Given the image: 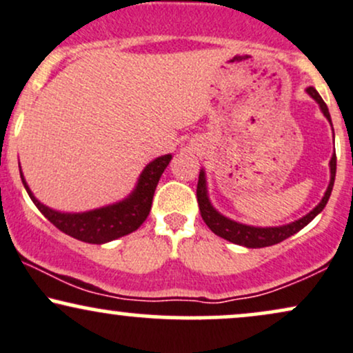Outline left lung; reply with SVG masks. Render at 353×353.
I'll return each instance as SVG.
<instances>
[{
	"instance_id": "obj_1",
	"label": "left lung",
	"mask_w": 353,
	"mask_h": 353,
	"mask_svg": "<svg viewBox=\"0 0 353 353\" xmlns=\"http://www.w3.org/2000/svg\"><path fill=\"white\" fill-rule=\"evenodd\" d=\"M305 92L312 97L314 100L319 103L321 112L324 113V117L330 121L332 125V120H330V113L327 105L322 100V97L317 93V90L314 87H307ZM330 182L327 185V190L322 197V201L317 203L314 209L305 214L303 219L294 220V222L288 223V225H281V227H253V225H245V223H239L235 220L227 219L225 215L220 214L214 209L209 201V194H207V181H205V171H201L199 174V182H197V202H199V209H201V215L203 219V222L207 223V227L210 228L215 235L222 236V239L232 241V243L246 246V248H263V246H271L279 243V241L290 239L291 235L298 233L301 228H304L311 220L319 215L322 210H324L327 201H329L330 194H332V188H334V181H335V169H337V158H335V152L330 159Z\"/></svg>"
}]
</instances>
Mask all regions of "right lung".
Wrapping results in <instances>:
<instances>
[{
	"label": "right lung",
	"instance_id": "obj_1",
	"mask_svg": "<svg viewBox=\"0 0 353 353\" xmlns=\"http://www.w3.org/2000/svg\"><path fill=\"white\" fill-rule=\"evenodd\" d=\"M171 154H164L151 161L143 169L134 190L126 199L112 203V205L101 207V209L82 212V214H67V212L49 209L48 205H44L34 197L21 169L19 174L34 205L41 210V214L50 223H54L61 232L80 241H85V243L101 245L128 235V233L141 227V223L150 215L156 185H158L161 176H163L168 164L171 163Z\"/></svg>",
	"mask_w": 353,
	"mask_h": 353
}]
</instances>
